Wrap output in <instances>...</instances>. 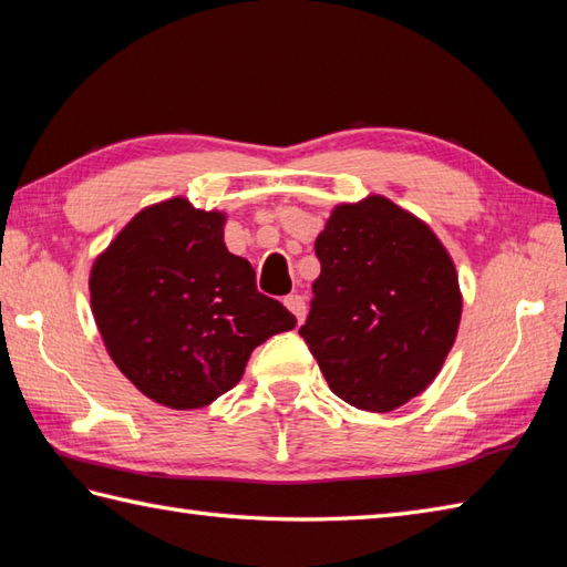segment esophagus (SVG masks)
<instances>
[{
  "mask_svg": "<svg viewBox=\"0 0 567 567\" xmlns=\"http://www.w3.org/2000/svg\"><path fill=\"white\" fill-rule=\"evenodd\" d=\"M285 307L292 311L295 319H297V323H302V321H305V317H307V302H305V297H302V295H297V292L287 295V297H285Z\"/></svg>",
  "mask_w": 567,
  "mask_h": 567,
  "instance_id": "esophagus-1",
  "label": "esophagus"
}]
</instances>
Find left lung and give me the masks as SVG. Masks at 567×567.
<instances>
[{"label":"left lung","mask_w":567,"mask_h":567,"mask_svg":"<svg viewBox=\"0 0 567 567\" xmlns=\"http://www.w3.org/2000/svg\"><path fill=\"white\" fill-rule=\"evenodd\" d=\"M315 250L321 275L299 336L333 394L392 412L429 388L453 348L463 297L449 250L380 195L339 204Z\"/></svg>","instance_id":"8db88e82"}]
</instances>
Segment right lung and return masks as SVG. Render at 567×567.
<instances>
[{"mask_svg":"<svg viewBox=\"0 0 567 567\" xmlns=\"http://www.w3.org/2000/svg\"><path fill=\"white\" fill-rule=\"evenodd\" d=\"M226 216L185 197L141 209L90 272L92 315L116 368L153 402L212 404L240 380L252 348L295 315L256 287L224 244Z\"/></svg>","mask_w":567,"mask_h":567,"instance_id":"1","label":"right lung"}]
</instances>
